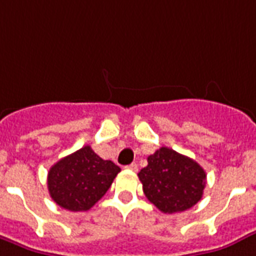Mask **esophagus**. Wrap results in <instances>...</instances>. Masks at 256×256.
<instances>
[{"mask_svg":"<svg viewBox=\"0 0 256 256\" xmlns=\"http://www.w3.org/2000/svg\"><path fill=\"white\" fill-rule=\"evenodd\" d=\"M126 168H128V170H130V171H138V164H136V163H132V164H130V166H126Z\"/></svg>","mask_w":256,"mask_h":256,"instance_id":"1","label":"esophagus"}]
</instances>
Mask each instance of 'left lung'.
Here are the masks:
<instances>
[{
  "label": "left lung",
  "instance_id": "1",
  "mask_svg": "<svg viewBox=\"0 0 256 256\" xmlns=\"http://www.w3.org/2000/svg\"><path fill=\"white\" fill-rule=\"evenodd\" d=\"M146 199L164 214L182 212L203 196L206 172L195 160L162 146L138 172Z\"/></svg>",
  "mask_w": 256,
  "mask_h": 256
}]
</instances>
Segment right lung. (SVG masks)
Masks as SVG:
<instances>
[{"instance_id": "1", "label": "right lung", "mask_w": 256, "mask_h": 256, "mask_svg": "<svg viewBox=\"0 0 256 256\" xmlns=\"http://www.w3.org/2000/svg\"><path fill=\"white\" fill-rule=\"evenodd\" d=\"M120 167L101 159L89 146L58 160L48 172L49 195L73 212L88 211L110 190Z\"/></svg>"}]
</instances>
